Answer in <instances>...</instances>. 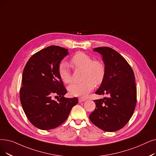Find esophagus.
I'll list each match as a JSON object with an SVG mask.
<instances>
[{"label":"esophagus","mask_w":156,"mask_h":156,"mask_svg":"<svg viewBox=\"0 0 156 156\" xmlns=\"http://www.w3.org/2000/svg\"><path fill=\"white\" fill-rule=\"evenodd\" d=\"M86 99H83V98H79L78 99V101L79 103H82V102H84V101H85Z\"/></svg>","instance_id":"esophagus-1"}]
</instances>
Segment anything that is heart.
Instances as JSON below:
<instances>
[{
    "label": "heart",
    "instance_id": "b5f03b06",
    "mask_svg": "<svg viewBox=\"0 0 156 156\" xmlns=\"http://www.w3.org/2000/svg\"><path fill=\"white\" fill-rule=\"evenodd\" d=\"M69 65L73 69H83V79L81 83H75L67 87L69 94L75 97H86L95 87V84L99 85L105 76V67L100 60H93L88 54L79 51L71 58ZM58 75L65 83H70L73 77L69 67L66 63L60 64L58 67Z\"/></svg>",
    "mask_w": 156,
    "mask_h": 156
}]
</instances>
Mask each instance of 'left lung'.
<instances>
[{"mask_svg":"<svg viewBox=\"0 0 156 156\" xmlns=\"http://www.w3.org/2000/svg\"><path fill=\"white\" fill-rule=\"evenodd\" d=\"M94 51L102 55L105 76L96 94L107 98L94 100L96 109L90 121L107 132L118 131L131 118L136 104V87L131 67L117 51L109 47H98Z\"/></svg>","mask_w":156,"mask_h":156,"instance_id":"1","label":"left lung"}]
</instances>
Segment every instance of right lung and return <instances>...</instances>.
I'll return each instance as SVG.
<instances>
[{
    "mask_svg": "<svg viewBox=\"0 0 156 156\" xmlns=\"http://www.w3.org/2000/svg\"><path fill=\"white\" fill-rule=\"evenodd\" d=\"M68 50L50 46L33 55L22 74L20 98L23 111L30 122L38 129L49 130L66 121L77 98H66L67 90L58 75V67L68 55ZM53 94L61 98L55 101Z\"/></svg>",
    "mask_w": 156,
    "mask_h": 156,
    "instance_id": "add662e5",
    "label": "right lung"
}]
</instances>
